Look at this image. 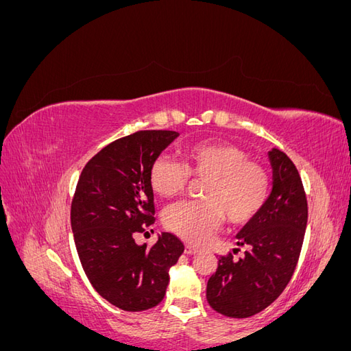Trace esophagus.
I'll return each mask as SVG.
<instances>
[{"label": "esophagus", "instance_id": "obj_1", "mask_svg": "<svg viewBox=\"0 0 351 351\" xmlns=\"http://www.w3.org/2000/svg\"><path fill=\"white\" fill-rule=\"evenodd\" d=\"M197 247H195V246H192V244H186L184 246V253L186 254H195V253H197Z\"/></svg>", "mask_w": 351, "mask_h": 351}]
</instances>
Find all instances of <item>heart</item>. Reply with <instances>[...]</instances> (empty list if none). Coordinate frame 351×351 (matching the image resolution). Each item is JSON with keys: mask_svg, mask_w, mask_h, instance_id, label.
<instances>
[{"mask_svg": "<svg viewBox=\"0 0 351 351\" xmlns=\"http://www.w3.org/2000/svg\"><path fill=\"white\" fill-rule=\"evenodd\" d=\"M190 176L204 178V200H183L164 210V226L189 243L206 241L227 221L244 226L256 218L269 196L268 169L228 142H200L184 151V162L158 155L149 168L154 192L173 197L187 187Z\"/></svg>", "mask_w": 351, "mask_h": 351, "instance_id": "b5f03b06", "label": "heart"}]
</instances>
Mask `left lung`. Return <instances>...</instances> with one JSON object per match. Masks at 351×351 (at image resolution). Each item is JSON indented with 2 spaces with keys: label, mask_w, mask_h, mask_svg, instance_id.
<instances>
[{
  "label": "left lung",
  "mask_w": 351,
  "mask_h": 351,
  "mask_svg": "<svg viewBox=\"0 0 351 351\" xmlns=\"http://www.w3.org/2000/svg\"><path fill=\"white\" fill-rule=\"evenodd\" d=\"M269 159L272 192L256 218L237 234L239 246L249 250L239 261L231 253L219 256L218 268L208 280L209 306L228 317L253 316L277 300L300 256L307 224L302 178L291 159L280 149H272Z\"/></svg>",
  "instance_id": "1"
}]
</instances>
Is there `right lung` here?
I'll use <instances>...</instances> for the list:
<instances>
[{
  "label": "right lung",
  "mask_w": 351,
  "mask_h": 351,
  "mask_svg": "<svg viewBox=\"0 0 351 351\" xmlns=\"http://www.w3.org/2000/svg\"><path fill=\"white\" fill-rule=\"evenodd\" d=\"M177 136L141 130L111 142L84 165L71 200L83 271L93 289L121 311L141 312L161 302L168 271L184 250L171 232H162L151 247L134 241L155 222L151 164Z\"/></svg>",
  "instance_id": "obj_1"
}]
</instances>
